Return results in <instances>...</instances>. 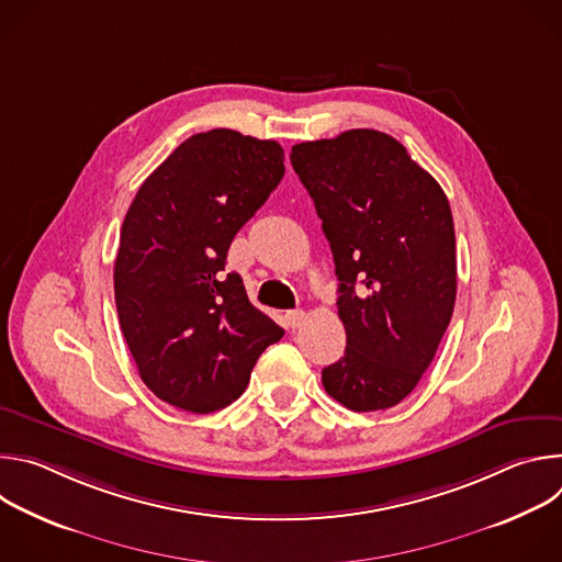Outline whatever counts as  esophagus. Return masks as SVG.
I'll return each mask as SVG.
<instances>
[{"label":"esophagus","mask_w":562,"mask_h":562,"mask_svg":"<svg viewBox=\"0 0 562 562\" xmlns=\"http://www.w3.org/2000/svg\"><path fill=\"white\" fill-rule=\"evenodd\" d=\"M284 317H286V323H289L291 329H297L304 323V311L302 308H293V311H286Z\"/></svg>","instance_id":"esophagus-1"}]
</instances>
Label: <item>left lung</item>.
<instances>
[{
	"label": "left lung",
	"instance_id": "obj_1",
	"mask_svg": "<svg viewBox=\"0 0 562 562\" xmlns=\"http://www.w3.org/2000/svg\"><path fill=\"white\" fill-rule=\"evenodd\" d=\"M336 262L345 356L323 369L351 412L405 400L431 364L456 304L449 200L407 148L373 128L291 148Z\"/></svg>",
	"mask_w": 562,
	"mask_h": 562
}]
</instances>
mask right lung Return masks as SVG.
I'll use <instances>...</instances> for the list:
<instances>
[{"mask_svg": "<svg viewBox=\"0 0 562 562\" xmlns=\"http://www.w3.org/2000/svg\"><path fill=\"white\" fill-rule=\"evenodd\" d=\"M284 176V150L231 128L191 135L139 187L115 258L120 327L144 384L211 414L245 393L284 331L224 273L235 233Z\"/></svg>", "mask_w": 562, "mask_h": 562, "instance_id": "right-lung-1", "label": "right lung"}]
</instances>
